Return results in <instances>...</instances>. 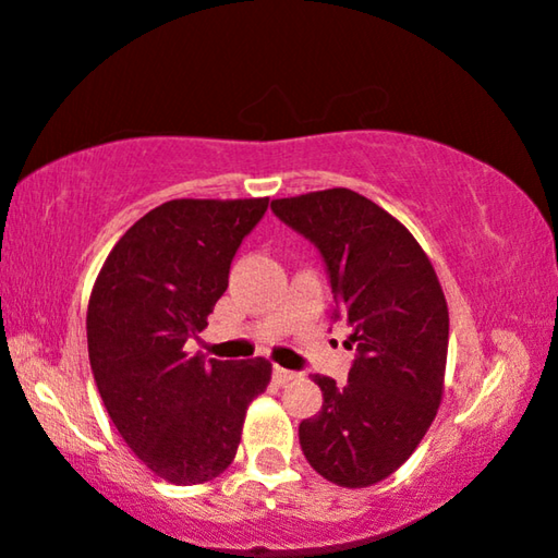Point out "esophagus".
<instances>
[{
  "mask_svg": "<svg viewBox=\"0 0 558 558\" xmlns=\"http://www.w3.org/2000/svg\"><path fill=\"white\" fill-rule=\"evenodd\" d=\"M295 372H288V369H282V366H276V369H272V381H276L278 386H286L288 381H292L295 379Z\"/></svg>",
  "mask_w": 558,
  "mask_h": 558,
  "instance_id": "esophagus-1",
  "label": "esophagus"
}]
</instances>
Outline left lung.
<instances>
[{
	"mask_svg": "<svg viewBox=\"0 0 558 558\" xmlns=\"http://www.w3.org/2000/svg\"><path fill=\"white\" fill-rule=\"evenodd\" d=\"M270 209L323 253L335 317L359 352L344 386L315 374L325 401L300 423L302 452L339 487L376 485L413 456L442 401L450 319L436 268L399 219L352 189Z\"/></svg>",
	"mask_w": 558,
	"mask_h": 558,
	"instance_id": "left-lung-1",
	"label": "left lung"
}]
</instances>
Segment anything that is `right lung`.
Segmentation results:
<instances>
[{"mask_svg": "<svg viewBox=\"0 0 558 558\" xmlns=\"http://www.w3.org/2000/svg\"><path fill=\"white\" fill-rule=\"evenodd\" d=\"M260 199H172L122 233L90 290V369L130 450L172 485H202L231 465L251 401L272 364L204 362L186 342L229 288Z\"/></svg>", "mask_w": 558, "mask_h": 558, "instance_id": "add662e5", "label": "right lung"}]
</instances>
